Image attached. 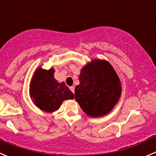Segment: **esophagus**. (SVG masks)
<instances>
[{"label": "esophagus", "mask_w": 156, "mask_h": 156, "mask_svg": "<svg viewBox=\"0 0 156 156\" xmlns=\"http://www.w3.org/2000/svg\"><path fill=\"white\" fill-rule=\"evenodd\" d=\"M69 89H70V90L74 94V92H75V87H70V88H69Z\"/></svg>", "instance_id": "esophagus-1"}]
</instances>
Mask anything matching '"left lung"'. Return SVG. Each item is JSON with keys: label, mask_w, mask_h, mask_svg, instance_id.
<instances>
[{"label": "left lung", "mask_w": 156, "mask_h": 156, "mask_svg": "<svg viewBox=\"0 0 156 156\" xmlns=\"http://www.w3.org/2000/svg\"><path fill=\"white\" fill-rule=\"evenodd\" d=\"M75 88V99L88 116L108 114L117 104L121 92V82L111 64L96 59L84 66Z\"/></svg>", "instance_id": "obj_1"}]
</instances>
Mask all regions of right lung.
<instances>
[{
    "instance_id": "right-lung-1",
    "label": "right lung",
    "mask_w": 156,
    "mask_h": 156,
    "mask_svg": "<svg viewBox=\"0 0 156 156\" xmlns=\"http://www.w3.org/2000/svg\"><path fill=\"white\" fill-rule=\"evenodd\" d=\"M54 69H38L32 77L30 95L38 108L47 112L56 111L65 100L73 99L74 95L65 83L57 82Z\"/></svg>"
}]
</instances>
